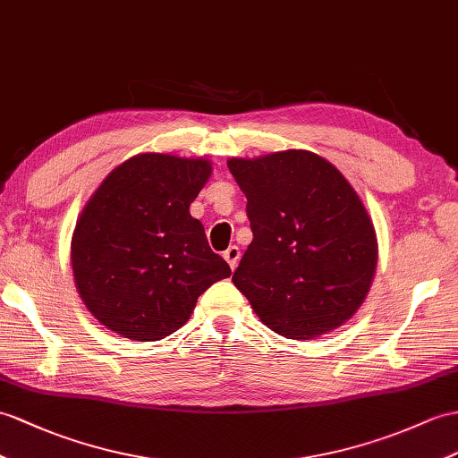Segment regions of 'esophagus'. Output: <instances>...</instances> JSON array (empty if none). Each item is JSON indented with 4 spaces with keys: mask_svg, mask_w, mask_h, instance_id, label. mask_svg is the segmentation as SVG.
<instances>
[{
    "mask_svg": "<svg viewBox=\"0 0 458 458\" xmlns=\"http://www.w3.org/2000/svg\"><path fill=\"white\" fill-rule=\"evenodd\" d=\"M223 259L227 260V264L231 266V270H235L237 264H239V259H241L239 247H235V244H233V247H229L225 252H223Z\"/></svg>",
    "mask_w": 458,
    "mask_h": 458,
    "instance_id": "34e87169",
    "label": "esophagus"
}]
</instances>
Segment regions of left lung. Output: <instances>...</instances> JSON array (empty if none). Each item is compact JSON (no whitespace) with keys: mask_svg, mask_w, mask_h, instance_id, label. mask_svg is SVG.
Returning a JSON list of instances; mask_svg holds the SVG:
<instances>
[{"mask_svg":"<svg viewBox=\"0 0 458 458\" xmlns=\"http://www.w3.org/2000/svg\"><path fill=\"white\" fill-rule=\"evenodd\" d=\"M252 242L233 284L267 328L310 340L360 309L377 267L373 223L344 174L301 149L229 159Z\"/></svg>","mask_w":458,"mask_h":458,"instance_id":"8db88e82","label":"left lung"}]
</instances>
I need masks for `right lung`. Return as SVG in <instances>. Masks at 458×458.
I'll return each mask as SVG.
<instances>
[{"instance_id": "1", "label": "right lung", "mask_w": 458, "mask_h": 458, "mask_svg": "<svg viewBox=\"0 0 458 458\" xmlns=\"http://www.w3.org/2000/svg\"><path fill=\"white\" fill-rule=\"evenodd\" d=\"M209 174L206 159L143 153L97 188L73 231L72 266L100 325L130 340H161L191 318L211 284L231 276L188 211Z\"/></svg>"}]
</instances>
